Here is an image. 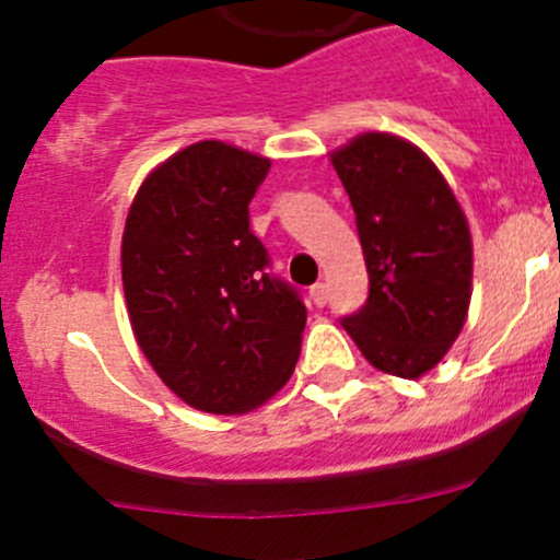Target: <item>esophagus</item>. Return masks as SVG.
Returning <instances> with one entry per match:
<instances>
[{
    "label": "esophagus",
    "instance_id": "esophagus-1",
    "mask_svg": "<svg viewBox=\"0 0 560 560\" xmlns=\"http://www.w3.org/2000/svg\"><path fill=\"white\" fill-rule=\"evenodd\" d=\"M308 295H312L314 306L322 308V306H325V303H327V295H330V290H327L325 281H316L312 290H308Z\"/></svg>",
    "mask_w": 560,
    "mask_h": 560
}]
</instances>
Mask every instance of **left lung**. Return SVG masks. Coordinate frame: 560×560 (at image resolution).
Returning a JSON list of instances; mask_svg holds the SVG:
<instances>
[{
    "mask_svg": "<svg viewBox=\"0 0 560 560\" xmlns=\"http://www.w3.org/2000/svg\"><path fill=\"white\" fill-rule=\"evenodd\" d=\"M358 219L369 301L343 330L374 369L431 371L455 343L471 301V233L439 167L409 140L358 135L332 151Z\"/></svg>",
    "mask_w": 560,
    "mask_h": 560,
    "instance_id": "left-lung-1",
    "label": "left lung"
}]
</instances>
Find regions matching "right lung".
<instances>
[{"mask_svg": "<svg viewBox=\"0 0 560 560\" xmlns=\"http://www.w3.org/2000/svg\"><path fill=\"white\" fill-rule=\"evenodd\" d=\"M270 160L200 140L162 162L135 195L121 281L135 338L189 406L244 415L279 393L301 354L306 306L270 276L248 202Z\"/></svg>", "mask_w": 560, "mask_h": 560, "instance_id": "add662e5", "label": "right lung"}]
</instances>
